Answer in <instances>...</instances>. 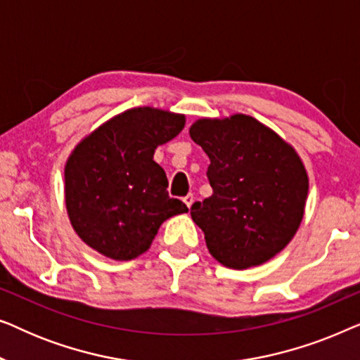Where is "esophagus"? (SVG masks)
I'll use <instances>...</instances> for the list:
<instances>
[{
  "instance_id": "34e87169",
  "label": "esophagus",
  "mask_w": 360,
  "mask_h": 360,
  "mask_svg": "<svg viewBox=\"0 0 360 360\" xmlns=\"http://www.w3.org/2000/svg\"><path fill=\"white\" fill-rule=\"evenodd\" d=\"M184 201H185V205L188 206V208H191V205H193V201H195V196H193V193H188L184 198Z\"/></svg>"
}]
</instances>
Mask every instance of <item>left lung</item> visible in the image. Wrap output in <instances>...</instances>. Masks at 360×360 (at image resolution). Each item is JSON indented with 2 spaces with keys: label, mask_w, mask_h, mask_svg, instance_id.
<instances>
[{
  "label": "left lung",
  "mask_w": 360,
  "mask_h": 360,
  "mask_svg": "<svg viewBox=\"0 0 360 360\" xmlns=\"http://www.w3.org/2000/svg\"><path fill=\"white\" fill-rule=\"evenodd\" d=\"M190 136L210 157L213 195L191 206L211 255L248 269L272 259L303 219L308 175L297 152L252 116L198 120Z\"/></svg>",
  "instance_id": "obj_1"
}]
</instances>
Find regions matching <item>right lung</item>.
Wrapping results in <instances>:
<instances>
[{
  "instance_id": "right-lung-1",
  "label": "right lung",
  "mask_w": 360,
  "mask_h": 360,
  "mask_svg": "<svg viewBox=\"0 0 360 360\" xmlns=\"http://www.w3.org/2000/svg\"><path fill=\"white\" fill-rule=\"evenodd\" d=\"M185 116L132 108L86 136L65 165L68 218L85 244L115 260L150 248L165 219L186 213L170 198L154 152L180 134Z\"/></svg>"
}]
</instances>
